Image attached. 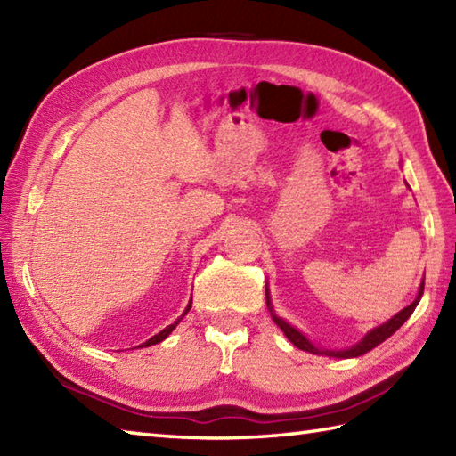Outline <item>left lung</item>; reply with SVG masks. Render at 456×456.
Instances as JSON below:
<instances>
[{"label":"left lung","mask_w":456,"mask_h":456,"mask_svg":"<svg viewBox=\"0 0 456 456\" xmlns=\"http://www.w3.org/2000/svg\"><path fill=\"white\" fill-rule=\"evenodd\" d=\"M423 288H425V280H421V284H419V289H418V296H415V299L413 302L408 305V307H403L402 312H398L395 314L392 319H388V322L386 323H382V325H378V327H374V329H370V331H368L361 341H358L356 345H353V346H348V348H341V351H329V348H322V346H317V345H314L312 341H309V338L302 333V331H297V329L294 327V325H289L286 319H282L280 315H276V312H274V305H273V299H270V289H268V284H266V305H268V312H270V315H273V322L282 329V333L288 337V341L289 343H294V346H297V348H302V351H307V353H314V354H322V356H333V358H354V356H361V354H364V353H368V351H372L374 346H378L380 343H384L386 338L388 337H392L395 331H398V329L408 322L410 319V315L415 312V307H418V304H419V299H421V296H423Z\"/></svg>","instance_id":"obj_1"}]
</instances>
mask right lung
I'll use <instances>...</instances> for the list:
<instances>
[{
  "mask_svg": "<svg viewBox=\"0 0 456 456\" xmlns=\"http://www.w3.org/2000/svg\"><path fill=\"white\" fill-rule=\"evenodd\" d=\"M190 307H191V299H190V304L186 305V309H183V314H182V315H180V317L176 319V322H174V323H172V325H168V327H164L160 333H157V335H154V337H151V338H149V341H147V343H142L141 346H151V345H157V343H162V341H164V338H167V337H168V335H170V333L174 331V329H176V325H178V323L182 322V317H183V315H186V314L190 312Z\"/></svg>",
  "mask_w": 456,
  "mask_h": 456,
  "instance_id": "add662e5",
  "label": "right lung"
}]
</instances>
